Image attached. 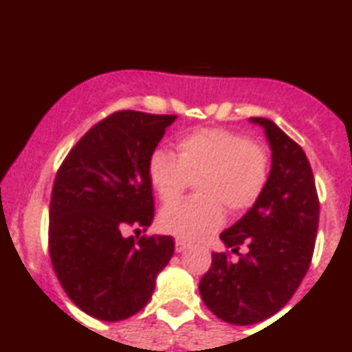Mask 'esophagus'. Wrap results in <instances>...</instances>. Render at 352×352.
<instances>
[{"mask_svg":"<svg viewBox=\"0 0 352 352\" xmlns=\"http://www.w3.org/2000/svg\"><path fill=\"white\" fill-rule=\"evenodd\" d=\"M187 246H188V243L184 241V239H179V238L175 239V251H177V253H180V251H184Z\"/></svg>","mask_w":352,"mask_h":352,"instance_id":"1","label":"esophagus"}]
</instances>
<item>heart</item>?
<instances>
[{"label":"heart","instance_id":"obj_1","mask_svg":"<svg viewBox=\"0 0 352 352\" xmlns=\"http://www.w3.org/2000/svg\"><path fill=\"white\" fill-rule=\"evenodd\" d=\"M177 157L157 148L148 158V179L164 204H175L197 180V197L165 209L162 231L199 239L219 228L224 209L241 216L256 206L270 180L268 148L224 128H202L179 136Z\"/></svg>","mask_w":352,"mask_h":352}]
</instances>
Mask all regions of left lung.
I'll list each match as a JSON object with an SVG mask.
<instances>
[{
    "instance_id": "obj_1",
    "label": "left lung",
    "mask_w": 352,
    "mask_h": 352,
    "mask_svg": "<svg viewBox=\"0 0 352 352\" xmlns=\"http://www.w3.org/2000/svg\"><path fill=\"white\" fill-rule=\"evenodd\" d=\"M265 128L272 146V170L263 195L234 226L221 232L232 253L248 248L238 261L229 251L212 253V265L199 292L207 309L234 325L275 316L302 283L316 248L319 195L305 151L266 118H251Z\"/></svg>"
}]
</instances>
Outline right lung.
I'll return each instance as SVG.
<instances>
[{
  "label": "right lung",
  "mask_w": 352,
  "mask_h": 352,
  "mask_svg": "<svg viewBox=\"0 0 352 352\" xmlns=\"http://www.w3.org/2000/svg\"><path fill=\"white\" fill-rule=\"evenodd\" d=\"M175 114L116 111L96 123L64 158L50 197L49 251L67 297L99 320L143 309L172 258V236L146 231L155 216L148 158Z\"/></svg>",
  "instance_id": "obj_1"
}]
</instances>
